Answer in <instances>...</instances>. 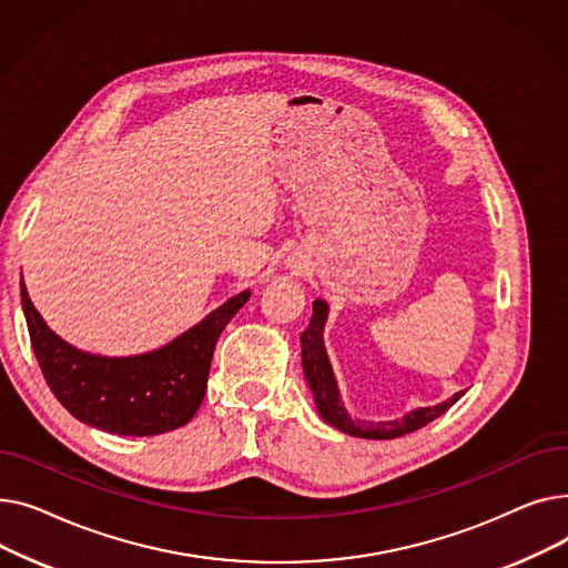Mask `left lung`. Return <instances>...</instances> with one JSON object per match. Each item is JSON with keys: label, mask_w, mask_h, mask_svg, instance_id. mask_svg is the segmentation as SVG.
Returning <instances> with one entry per match:
<instances>
[{"label": "left lung", "mask_w": 568, "mask_h": 568, "mask_svg": "<svg viewBox=\"0 0 568 568\" xmlns=\"http://www.w3.org/2000/svg\"><path fill=\"white\" fill-rule=\"evenodd\" d=\"M326 317H329V304L317 296L313 302V317L308 322V329L302 334V364H304V375L320 416L336 430L352 437H362V439H396L424 428L426 424L437 419V416H442L446 409L456 405L465 396V392H458L437 405L409 409L407 414L400 416V419H392V422L352 419L345 409L338 382L329 362V354H326V345H324Z\"/></svg>", "instance_id": "left-lung-1"}]
</instances>
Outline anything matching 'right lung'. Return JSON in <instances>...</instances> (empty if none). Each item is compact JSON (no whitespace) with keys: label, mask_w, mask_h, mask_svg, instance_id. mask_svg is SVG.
Listing matches in <instances>:
<instances>
[{"label":"right lung","mask_w":568,"mask_h":568,"mask_svg":"<svg viewBox=\"0 0 568 568\" xmlns=\"http://www.w3.org/2000/svg\"><path fill=\"white\" fill-rule=\"evenodd\" d=\"M248 300L251 290L230 296L191 329L156 349L105 356L78 349L57 336L20 278L29 341L54 398L78 422L126 437L170 433L193 419L206 392L216 341Z\"/></svg>","instance_id":"right-lung-1"}]
</instances>
